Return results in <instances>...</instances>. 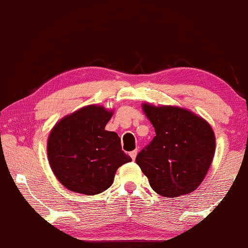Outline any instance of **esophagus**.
<instances>
[{
    "label": "esophagus",
    "instance_id": "34e87169",
    "mask_svg": "<svg viewBox=\"0 0 248 248\" xmlns=\"http://www.w3.org/2000/svg\"><path fill=\"white\" fill-rule=\"evenodd\" d=\"M137 150H135V151H132V152H130V156L131 158H132V160H135L136 159V156H137Z\"/></svg>",
    "mask_w": 248,
    "mask_h": 248
}]
</instances>
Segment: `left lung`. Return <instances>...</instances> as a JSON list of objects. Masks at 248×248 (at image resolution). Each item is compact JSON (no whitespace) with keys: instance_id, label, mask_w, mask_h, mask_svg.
I'll use <instances>...</instances> for the list:
<instances>
[{"instance_id":"8db88e82","label":"left lung","mask_w":248,"mask_h":248,"mask_svg":"<svg viewBox=\"0 0 248 248\" xmlns=\"http://www.w3.org/2000/svg\"><path fill=\"white\" fill-rule=\"evenodd\" d=\"M155 137L136 162L156 194L177 197L194 191L208 173L216 150L211 125L190 110L142 103Z\"/></svg>"}]
</instances>
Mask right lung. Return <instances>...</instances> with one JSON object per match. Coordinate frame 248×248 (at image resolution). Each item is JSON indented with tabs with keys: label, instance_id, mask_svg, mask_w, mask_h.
Returning <instances> with one entry per match:
<instances>
[{
	"label": "right lung",
	"instance_id": "1",
	"mask_svg": "<svg viewBox=\"0 0 248 248\" xmlns=\"http://www.w3.org/2000/svg\"><path fill=\"white\" fill-rule=\"evenodd\" d=\"M112 113L90 104L61 118L49 132V166L68 190L100 194L112 185L118 168L132 160L122 151L117 133L106 130Z\"/></svg>",
	"mask_w": 248,
	"mask_h": 248
}]
</instances>
